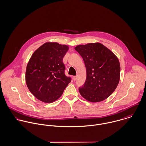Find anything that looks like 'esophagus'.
<instances>
[{
	"instance_id": "esophagus-1",
	"label": "esophagus",
	"mask_w": 146,
	"mask_h": 146,
	"mask_svg": "<svg viewBox=\"0 0 146 146\" xmlns=\"http://www.w3.org/2000/svg\"><path fill=\"white\" fill-rule=\"evenodd\" d=\"M76 78H77V77H76V76H72V79H73V80H74V81H75V80H76Z\"/></svg>"
}]
</instances>
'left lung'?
<instances>
[{"label":"left lung","instance_id":"left-lung-1","mask_svg":"<svg viewBox=\"0 0 146 146\" xmlns=\"http://www.w3.org/2000/svg\"><path fill=\"white\" fill-rule=\"evenodd\" d=\"M75 49L82 57L86 70L85 82L79 88L81 96L91 102L104 101L115 91L119 82L118 58L100 42L79 45Z\"/></svg>","mask_w":146,"mask_h":146}]
</instances>
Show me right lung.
<instances>
[{
	"mask_svg": "<svg viewBox=\"0 0 146 146\" xmlns=\"http://www.w3.org/2000/svg\"><path fill=\"white\" fill-rule=\"evenodd\" d=\"M68 46L45 42L31 56L26 67V82L30 92L39 100L52 103L58 100L71 82L64 74L63 58Z\"/></svg>",
	"mask_w": 146,
	"mask_h": 146,
	"instance_id": "right-lung-1",
	"label": "right lung"
}]
</instances>
